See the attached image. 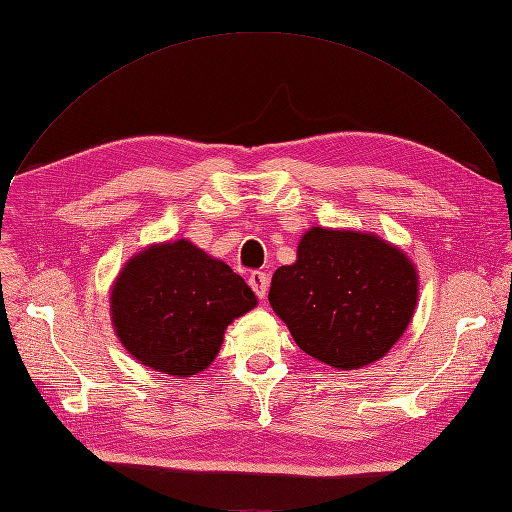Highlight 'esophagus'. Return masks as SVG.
<instances>
[{"mask_svg": "<svg viewBox=\"0 0 512 512\" xmlns=\"http://www.w3.org/2000/svg\"><path fill=\"white\" fill-rule=\"evenodd\" d=\"M249 286L253 288V293H255L259 299H263L265 295H268L270 280H268V276H265L263 272H253V274L249 276Z\"/></svg>", "mask_w": 512, "mask_h": 512, "instance_id": "1", "label": "esophagus"}]
</instances>
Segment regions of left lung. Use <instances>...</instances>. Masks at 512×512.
<instances>
[{
    "label": "left lung",
    "instance_id": "left-lung-1",
    "mask_svg": "<svg viewBox=\"0 0 512 512\" xmlns=\"http://www.w3.org/2000/svg\"><path fill=\"white\" fill-rule=\"evenodd\" d=\"M268 299L307 355L353 370L383 358L404 335L416 309L418 274L379 236L311 228L297 261L274 272Z\"/></svg>",
    "mask_w": 512,
    "mask_h": 512
}]
</instances>
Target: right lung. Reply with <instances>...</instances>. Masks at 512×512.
<instances>
[{
  "label": "right lung",
  "mask_w": 512,
  "mask_h": 512,
  "mask_svg": "<svg viewBox=\"0 0 512 512\" xmlns=\"http://www.w3.org/2000/svg\"><path fill=\"white\" fill-rule=\"evenodd\" d=\"M255 305V293L230 265L186 238L131 257L110 291L123 347L140 364L171 376L205 370L228 324Z\"/></svg>",
  "instance_id": "1"
}]
</instances>
